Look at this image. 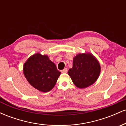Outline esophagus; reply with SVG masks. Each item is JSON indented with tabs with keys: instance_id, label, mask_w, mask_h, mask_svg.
<instances>
[{
	"instance_id": "obj_1",
	"label": "esophagus",
	"mask_w": 126,
	"mask_h": 126,
	"mask_svg": "<svg viewBox=\"0 0 126 126\" xmlns=\"http://www.w3.org/2000/svg\"><path fill=\"white\" fill-rule=\"evenodd\" d=\"M61 72H62V73H67V69H66V68H65V69H63V70H62Z\"/></svg>"
}]
</instances>
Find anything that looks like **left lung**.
Segmentation results:
<instances>
[{
    "mask_svg": "<svg viewBox=\"0 0 126 126\" xmlns=\"http://www.w3.org/2000/svg\"><path fill=\"white\" fill-rule=\"evenodd\" d=\"M100 65L90 54H79L74 57L73 67L68 71L72 81L79 88H85L93 84L100 73Z\"/></svg>",
    "mask_w": 126,
    "mask_h": 126,
    "instance_id": "1",
    "label": "left lung"
}]
</instances>
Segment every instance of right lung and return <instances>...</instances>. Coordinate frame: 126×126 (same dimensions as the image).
I'll return each instance as SVG.
<instances>
[{"mask_svg":"<svg viewBox=\"0 0 126 126\" xmlns=\"http://www.w3.org/2000/svg\"><path fill=\"white\" fill-rule=\"evenodd\" d=\"M24 73L33 87L42 92H48L54 86L60 72L48 56L35 54L24 64Z\"/></svg>","mask_w":126,"mask_h":126,"instance_id":"right-lung-1","label":"right lung"}]
</instances>
